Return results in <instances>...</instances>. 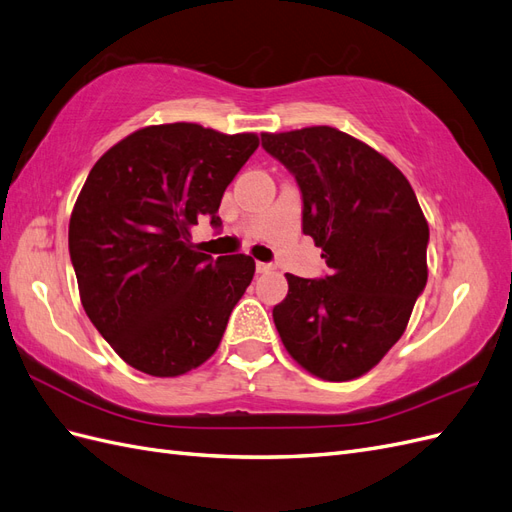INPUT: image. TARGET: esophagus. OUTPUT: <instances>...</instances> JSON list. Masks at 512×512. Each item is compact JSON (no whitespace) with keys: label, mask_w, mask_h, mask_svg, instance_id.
I'll use <instances>...</instances> for the list:
<instances>
[{"label":"esophagus","mask_w":512,"mask_h":512,"mask_svg":"<svg viewBox=\"0 0 512 512\" xmlns=\"http://www.w3.org/2000/svg\"><path fill=\"white\" fill-rule=\"evenodd\" d=\"M272 270H274L272 264H264V261H257V272L266 274V272H272Z\"/></svg>","instance_id":"1"}]
</instances>
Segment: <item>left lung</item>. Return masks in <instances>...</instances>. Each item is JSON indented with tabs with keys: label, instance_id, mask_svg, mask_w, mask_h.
Returning a JSON list of instances; mask_svg holds the SVG:
<instances>
[{
	"label": "left lung",
	"instance_id": "obj_1",
	"mask_svg": "<svg viewBox=\"0 0 512 512\" xmlns=\"http://www.w3.org/2000/svg\"><path fill=\"white\" fill-rule=\"evenodd\" d=\"M296 175L302 231L330 276L285 274L274 306L279 337L304 371L326 382L369 373L401 339L427 285L429 225L405 175L371 145L332 126L261 133Z\"/></svg>",
	"mask_w": 512,
	"mask_h": 512
}]
</instances>
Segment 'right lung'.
Returning a JSON list of instances; mask_svg holds the SVG:
<instances>
[{
  "label": "right lung",
  "mask_w": 512,
  "mask_h": 512,
  "mask_svg": "<svg viewBox=\"0 0 512 512\" xmlns=\"http://www.w3.org/2000/svg\"><path fill=\"white\" fill-rule=\"evenodd\" d=\"M257 145L255 133L193 122L143 126L87 175L70 214V259L87 317L133 369L178 377L221 343L255 259L199 253L191 227L199 216L221 225L225 188Z\"/></svg>",
  "instance_id": "add662e5"
}]
</instances>
